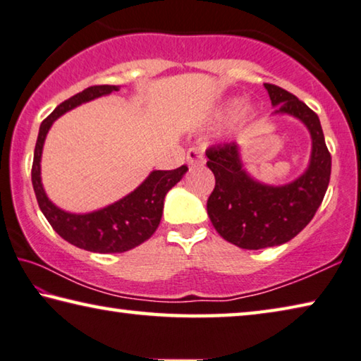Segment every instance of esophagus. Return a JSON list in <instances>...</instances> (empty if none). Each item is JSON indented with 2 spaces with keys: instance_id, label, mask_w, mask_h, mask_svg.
I'll use <instances>...</instances> for the list:
<instances>
[{
  "instance_id": "34e87169",
  "label": "esophagus",
  "mask_w": 361,
  "mask_h": 361,
  "mask_svg": "<svg viewBox=\"0 0 361 361\" xmlns=\"http://www.w3.org/2000/svg\"><path fill=\"white\" fill-rule=\"evenodd\" d=\"M187 163L188 166H202L204 164V153L202 149H190L187 152Z\"/></svg>"
}]
</instances>
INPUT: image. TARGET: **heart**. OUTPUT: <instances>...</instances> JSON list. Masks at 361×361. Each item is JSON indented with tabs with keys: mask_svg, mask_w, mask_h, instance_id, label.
Returning a JSON list of instances; mask_svg holds the SVG:
<instances>
[{
	"mask_svg": "<svg viewBox=\"0 0 361 361\" xmlns=\"http://www.w3.org/2000/svg\"><path fill=\"white\" fill-rule=\"evenodd\" d=\"M233 111H236V114H235V120L238 121V123H245V121L250 120V118L254 115L252 105H250V104L240 105V100H236V99L228 100V102L221 109L219 115H221V116H226V115L233 114Z\"/></svg>",
	"mask_w": 361,
	"mask_h": 361,
	"instance_id": "heart-1",
	"label": "heart"
}]
</instances>
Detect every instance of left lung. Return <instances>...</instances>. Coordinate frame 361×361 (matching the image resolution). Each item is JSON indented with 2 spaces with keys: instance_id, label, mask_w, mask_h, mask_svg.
Instances as JSON below:
<instances>
[{
  "instance_id": "obj_1",
  "label": "left lung",
  "mask_w": 361,
  "mask_h": 361,
  "mask_svg": "<svg viewBox=\"0 0 361 361\" xmlns=\"http://www.w3.org/2000/svg\"><path fill=\"white\" fill-rule=\"evenodd\" d=\"M274 114L302 121L312 137L309 166L285 185L262 184L246 173L236 142L206 150L216 187L208 198V216L224 240L243 250H264L293 240L314 219L326 193L331 155L315 111L275 85L265 82Z\"/></svg>"
}]
</instances>
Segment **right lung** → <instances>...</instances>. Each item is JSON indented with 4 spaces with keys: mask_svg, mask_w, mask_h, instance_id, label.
Returning <instances> with one entry per match:
<instances>
[{
    "mask_svg": "<svg viewBox=\"0 0 361 361\" xmlns=\"http://www.w3.org/2000/svg\"><path fill=\"white\" fill-rule=\"evenodd\" d=\"M114 91H120V86H91L57 105L56 110L41 123L32 166L33 190L39 209L51 227L73 246L102 254L125 252L149 240L161 221L164 197L188 171L185 164L173 171H152L134 192L102 209L86 214L63 211L47 198L41 184V153L52 123L68 110L97 97L109 96Z\"/></svg>",
    "mask_w": 361,
    "mask_h": 361,
    "instance_id": "add662e5",
    "label": "right lung"
}]
</instances>
